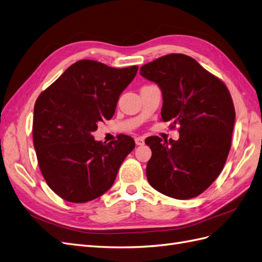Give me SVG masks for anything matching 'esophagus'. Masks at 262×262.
Returning a JSON list of instances; mask_svg holds the SVG:
<instances>
[{"instance_id": "34e87169", "label": "esophagus", "mask_w": 262, "mask_h": 262, "mask_svg": "<svg viewBox=\"0 0 262 262\" xmlns=\"http://www.w3.org/2000/svg\"><path fill=\"white\" fill-rule=\"evenodd\" d=\"M134 141H136V144L137 145H143L144 144V139L143 138H136V140H134Z\"/></svg>"}]
</instances>
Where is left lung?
<instances>
[{"label":"left lung","mask_w":262,"mask_h":262,"mask_svg":"<svg viewBox=\"0 0 262 262\" xmlns=\"http://www.w3.org/2000/svg\"><path fill=\"white\" fill-rule=\"evenodd\" d=\"M163 95L162 119L180 125L179 139L150 137L146 177L158 192L186 200L201 194L224 167L235 108L225 84L185 54L164 55L140 69Z\"/></svg>","instance_id":"left-lung-1"}]
</instances>
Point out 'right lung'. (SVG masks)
<instances>
[{"label":"right lung","instance_id":"1","mask_svg":"<svg viewBox=\"0 0 262 262\" xmlns=\"http://www.w3.org/2000/svg\"><path fill=\"white\" fill-rule=\"evenodd\" d=\"M138 69L77 61L36 100L33 138L39 167L52 191L66 201L84 203L104 194L136 146L124 134L102 143L92 133L114 116Z\"/></svg>","mask_w":262,"mask_h":262}]
</instances>
